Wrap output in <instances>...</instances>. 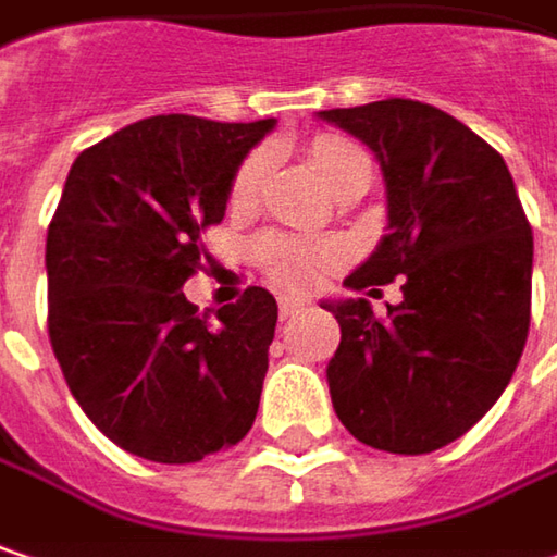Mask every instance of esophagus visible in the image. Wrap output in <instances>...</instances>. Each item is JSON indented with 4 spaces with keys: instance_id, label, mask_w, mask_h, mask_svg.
<instances>
[{
    "instance_id": "obj_1",
    "label": "esophagus",
    "mask_w": 557,
    "mask_h": 557,
    "mask_svg": "<svg viewBox=\"0 0 557 557\" xmlns=\"http://www.w3.org/2000/svg\"><path fill=\"white\" fill-rule=\"evenodd\" d=\"M306 299H296V296H283L280 299V321H286V318H296L299 311H306Z\"/></svg>"
}]
</instances>
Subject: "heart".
<instances>
[{
	"mask_svg": "<svg viewBox=\"0 0 557 557\" xmlns=\"http://www.w3.org/2000/svg\"><path fill=\"white\" fill-rule=\"evenodd\" d=\"M309 160L318 170V176L327 182L331 188H337L341 182L356 173V170H372L366 150L356 148L352 141L337 138V135H318L309 141ZM264 166L268 157L264 150H251L246 160L236 166L233 185H230V201L233 205H248L261 182H264ZM258 264L264 268V274L289 289H309L318 283V277L334 268L341 261V248L327 246V243H306V239H293V236H264L258 246Z\"/></svg>",
	"mask_w": 557,
	"mask_h": 557,
	"instance_id": "heart-1",
	"label": "heart"
}]
</instances>
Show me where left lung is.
Wrapping results in <instances>:
<instances>
[{
  "instance_id": "1",
  "label": "left lung",
  "mask_w": 557,
  "mask_h": 557,
  "mask_svg": "<svg viewBox=\"0 0 557 557\" xmlns=\"http://www.w3.org/2000/svg\"><path fill=\"white\" fill-rule=\"evenodd\" d=\"M375 150L387 236L346 277L372 289L400 277V306L331 302L341 346L331 400L349 435L391 454H432L492 409L530 334L533 226L502 153L432 103L387 97L324 110Z\"/></svg>"
}]
</instances>
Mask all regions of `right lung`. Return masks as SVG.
<instances>
[{
  "label": "right lung",
  "mask_w": 557,
  "mask_h": 557,
  "mask_svg": "<svg viewBox=\"0 0 557 557\" xmlns=\"http://www.w3.org/2000/svg\"><path fill=\"white\" fill-rule=\"evenodd\" d=\"M274 119L150 115L78 153L47 233L50 344L87 419L128 454L195 463L243 442L277 299L248 286L208 321L182 293L233 173Z\"/></svg>",
  "instance_id": "1"
}]
</instances>
